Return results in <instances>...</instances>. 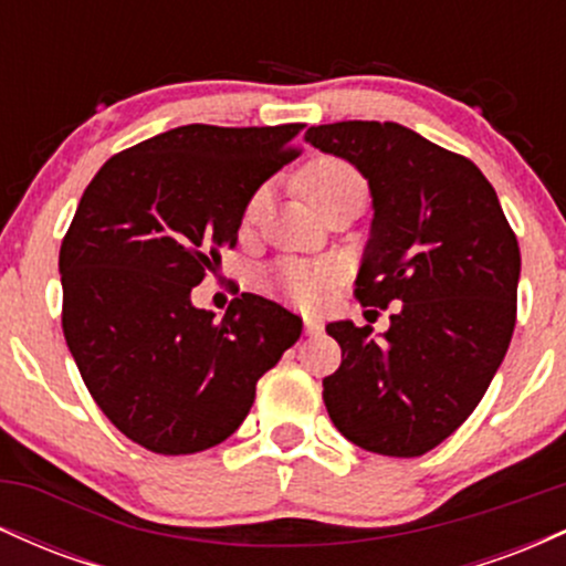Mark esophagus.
<instances>
[{"label": "esophagus", "instance_id": "obj_1", "mask_svg": "<svg viewBox=\"0 0 566 566\" xmlns=\"http://www.w3.org/2000/svg\"><path fill=\"white\" fill-rule=\"evenodd\" d=\"M324 329L322 319H316V316H305V333L308 335H319Z\"/></svg>", "mask_w": 566, "mask_h": 566}]
</instances>
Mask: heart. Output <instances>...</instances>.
Wrapping results in <instances>:
<instances>
[{"instance_id":"b5f03b06","label":"heart","mask_w":566,"mask_h":566,"mask_svg":"<svg viewBox=\"0 0 566 566\" xmlns=\"http://www.w3.org/2000/svg\"><path fill=\"white\" fill-rule=\"evenodd\" d=\"M297 186L305 193V199L319 210V207L329 197H335L343 188L365 186L359 170L354 165H348L346 159L340 157H314L308 159L297 172ZM263 205V191H255L250 199H247L242 223L250 226L252 220L258 218ZM337 274V269L327 261H279L269 269L265 274V287L279 292L282 297H287L290 303L295 305H319L324 297H327L329 284Z\"/></svg>"}]
</instances>
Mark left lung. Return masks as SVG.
Here are the masks:
<instances>
[{
	"label": "left lung",
	"instance_id": "8db88e82",
	"mask_svg": "<svg viewBox=\"0 0 566 566\" xmlns=\"http://www.w3.org/2000/svg\"><path fill=\"white\" fill-rule=\"evenodd\" d=\"M305 140L369 180L375 218L356 301L399 303L382 337L327 324L343 361L322 380L324 405L361 450L418 458L465 423L509 350L516 233L471 159L396 122H335Z\"/></svg>",
	"mask_w": 566,
	"mask_h": 566
}]
</instances>
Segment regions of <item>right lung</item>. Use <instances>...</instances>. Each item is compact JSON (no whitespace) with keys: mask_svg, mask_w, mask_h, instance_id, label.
Here are the masks:
<instances>
[{"mask_svg":"<svg viewBox=\"0 0 566 566\" xmlns=\"http://www.w3.org/2000/svg\"><path fill=\"white\" fill-rule=\"evenodd\" d=\"M301 122L186 125L114 154L84 188L61 244L69 350L95 405L135 444L193 454L242 426L255 386L303 319L242 292L216 322L193 308L247 199L297 157Z\"/></svg>","mask_w":566,"mask_h":566,"instance_id":"right-lung-1","label":"right lung"}]
</instances>
